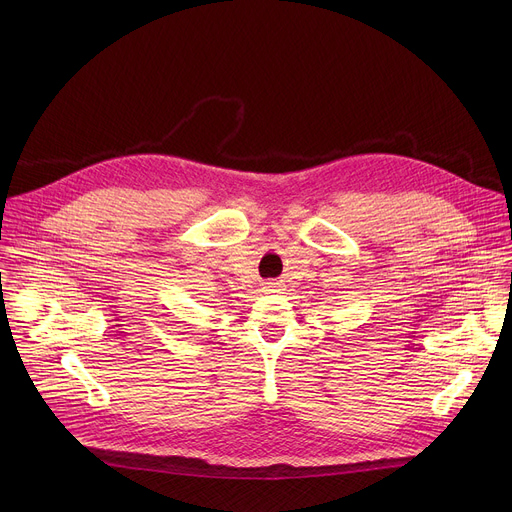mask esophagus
Wrapping results in <instances>:
<instances>
[{
	"label": "esophagus",
	"instance_id": "1",
	"mask_svg": "<svg viewBox=\"0 0 512 512\" xmlns=\"http://www.w3.org/2000/svg\"><path fill=\"white\" fill-rule=\"evenodd\" d=\"M275 287H277L275 283H267L263 289H265V291H275Z\"/></svg>",
	"mask_w": 512,
	"mask_h": 512
}]
</instances>
